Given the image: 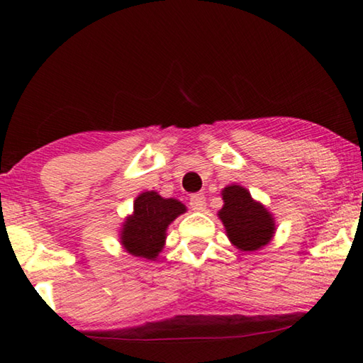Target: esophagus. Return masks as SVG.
<instances>
[{
    "label": "esophagus",
    "mask_w": 363,
    "mask_h": 363,
    "mask_svg": "<svg viewBox=\"0 0 363 363\" xmlns=\"http://www.w3.org/2000/svg\"><path fill=\"white\" fill-rule=\"evenodd\" d=\"M189 203L194 211H203L206 206V199H205V195H201V194H194L192 196H190Z\"/></svg>",
    "instance_id": "obj_1"
}]
</instances>
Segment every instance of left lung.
<instances>
[{
  "label": "left lung",
  "instance_id": "obj_1",
  "mask_svg": "<svg viewBox=\"0 0 363 363\" xmlns=\"http://www.w3.org/2000/svg\"><path fill=\"white\" fill-rule=\"evenodd\" d=\"M224 206L219 218L225 225L227 237L242 251H255L274 237V218L257 203L247 189L229 186L223 190Z\"/></svg>",
  "mask_w": 363,
  "mask_h": 363
}]
</instances>
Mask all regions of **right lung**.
I'll return each mask as SVG.
<instances>
[{
	"mask_svg": "<svg viewBox=\"0 0 363 363\" xmlns=\"http://www.w3.org/2000/svg\"><path fill=\"white\" fill-rule=\"evenodd\" d=\"M184 211L186 206L181 201L162 199L152 190L140 194L134 201L133 216L123 225V247L134 256L155 259L164 245L168 225Z\"/></svg>",
	"mask_w": 363,
	"mask_h": 363,
	"instance_id": "add662e5",
	"label": "right lung"
}]
</instances>
